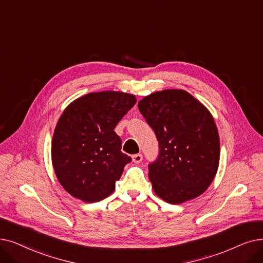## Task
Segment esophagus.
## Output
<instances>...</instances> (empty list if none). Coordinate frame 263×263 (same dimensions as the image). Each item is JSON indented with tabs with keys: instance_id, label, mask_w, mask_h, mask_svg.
I'll return each instance as SVG.
<instances>
[{
	"instance_id": "esophagus-1",
	"label": "esophagus",
	"mask_w": 263,
	"mask_h": 263,
	"mask_svg": "<svg viewBox=\"0 0 263 263\" xmlns=\"http://www.w3.org/2000/svg\"><path fill=\"white\" fill-rule=\"evenodd\" d=\"M143 160V156H142V154H136V155H133L132 156V161L134 162V163H140L141 161Z\"/></svg>"
}]
</instances>
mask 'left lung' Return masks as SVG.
Returning a JSON list of instances; mask_svg holds the SVG:
<instances>
[{
	"label": "left lung",
	"instance_id": "8db88e82",
	"mask_svg": "<svg viewBox=\"0 0 263 263\" xmlns=\"http://www.w3.org/2000/svg\"><path fill=\"white\" fill-rule=\"evenodd\" d=\"M138 106L159 142L158 158L148 165L156 195L171 204L201 196L212 184L220 157L218 130L210 110L177 89L154 92Z\"/></svg>",
	"mask_w": 263,
	"mask_h": 263
}]
</instances>
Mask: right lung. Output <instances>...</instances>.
I'll use <instances>...</instances> for the list:
<instances>
[{"instance_id": "obj_1", "label": "right lung", "mask_w": 263, "mask_h": 263, "mask_svg": "<svg viewBox=\"0 0 263 263\" xmlns=\"http://www.w3.org/2000/svg\"><path fill=\"white\" fill-rule=\"evenodd\" d=\"M136 103L135 96L102 91L78 98L62 112L51 142V160L61 186L76 199L93 203L115 190L131 158L121 153L114 131Z\"/></svg>"}]
</instances>
